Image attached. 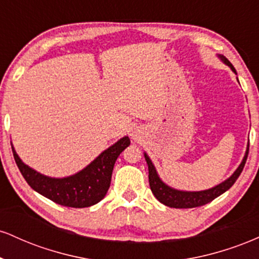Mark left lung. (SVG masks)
Masks as SVG:
<instances>
[{
    "label": "left lung",
    "instance_id": "1",
    "mask_svg": "<svg viewBox=\"0 0 259 259\" xmlns=\"http://www.w3.org/2000/svg\"><path fill=\"white\" fill-rule=\"evenodd\" d=\"M223 61L227 63L229 67L233 69V72L236 73L233 64L229 62L228 58H225L224 56H222ZM249 147V146H248ZM248 147L246 151L245 157H243L241 164L239 165V168L236 169V171L229 178L228 180H225L224 183L219 184L215 187L206 190V191H197V192H186V191H178V190L171 189L165 185L164 183H162V180L159 179L158 175H157L156 169H154L152 162L148 158L147 154H145V158H146L147 165H148V181H150V187L151 191L154 195V197L158 200L160 203L165 204L168 207L173 208H195V207H201L203 204L209 203L210 201H213L214 198L224 194L227 190L230 189L234 185L235 181L237 180V178L241 174L243 167H245L246 159L248 156Z\"/></svg>",
    "mask_w": 259,
    "mask_h": 259
}]
</instances>
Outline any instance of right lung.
Listing matches in <instances>:
<instances>
[{
    "instance_id": "right-lung-1",
    "label": "right lung",
    "mask_w": 259,
    "mask_h": 259,
    "mask_svg": "<svg viewBox=\"0 0 259 259\" xmlns=\"http://www.w3.org/2000/svg\"><path fill=\"white\" fill-rule=\"evenodd\" d=\"M129 145V138L125 136L120 139L78 174L63 179L44 177L25 165L13 147L12 151L20 173L31 189L62 206L84 208L97 203L105 197L111 185L115 160Z\"/></svg>"
}]
</instances>
